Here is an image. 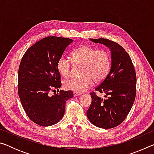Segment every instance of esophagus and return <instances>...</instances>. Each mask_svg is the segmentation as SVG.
<instances>
[{
  "label": "esophagus",
  "mask_w": 154,
  "mask_h": 154,
  "mask_svg": "<svg viewBox=\"0 0 154 154\" xmlns=\"http://www.w3.org/2000/svg\"><path fill=\"white\" fill-rule=\"evenodd\" d=\"M73 95H74V96H80V95H82V94L79 93V92H73Z\"/></svg>",
  "instance_id": "1"
}]
</instances>
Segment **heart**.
Listing matches in <instances>:
<instances>
[{
  "label": "heart",
  "mask_w": 154,
  "mask_h": 154,
  "mask_svg": "<svg viewBox=\"0 0 154 154\" xmlns=\"http://www.w3.org/2000/svg\"><path fill=\"white\" fill-rule=\"evenodd\" d=\"M72 61L75 66H80L79 79H67L64 85L66 89L77 92H83L92 85V82L99 83L105 79L111 67V55L106 50H98L92 47L82 45L72 52ZM72 62L64 56L57 62V69L62 77H68L71 74Z\"/></svg>",
  "instance_id": "heart-1"
}]
</instances>
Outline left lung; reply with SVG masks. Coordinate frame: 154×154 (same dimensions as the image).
Wrapping results in <instances>:
<instances>
[{
  "label": "left lung",
  "mask_w": 154,
  "mask_h": 154,
  "mask_svg": "<svg viewBox=\"0 0 154 154\" xmlns=\"http://www.w3.org/2000/svg\"><path fill=\"white\" fill-rule=\"evenodd\" d=\"M96 43L103 44L110 49L111 66L107 76L95 88L104 94L99 97L90 94L92 103L87 117L94 126L104 129L118 126L126 119L136 96V72L131 58L126 50L116 42L106 38H90Z\"/></svg>",
  "instance_id": "left-lung-1"
}]
</instances>
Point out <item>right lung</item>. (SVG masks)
<instances>
[{
    "label": "right lung",
    "instance_id": "obj_1",
    "mask_svg": "<svg viewBox=\"0 0 154 154\" xmlns=\"http://www.w3.org/2000/svg\"><path fill=\"white\" fill-rule=\"evenodd\" d=\"M73 40L47 36L27 49L18 70V94L26 113L41 126L58 123L63 118L65 104L73 96L71 90H60V74L57 62ZM59 93L50 95V91Z\"/></svg>",
    "mask_w": 154,
    "mask_h": 154
}]
</instances>
